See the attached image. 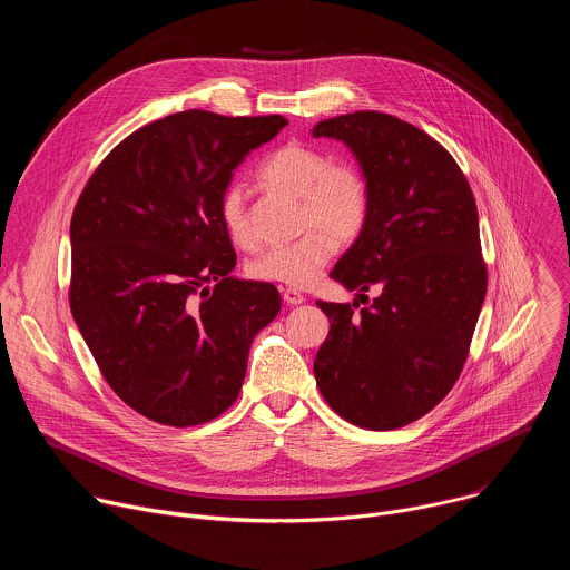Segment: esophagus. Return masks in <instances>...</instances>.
I'll list each match as a JSON object with an SVG mask.
<instances>
[{"mask_svg": "<svg viewBox=\"0 0 570 570\" xmlns=\"http://www.w3.org/2000/svg\"><path fill=\"white\" fill-rule=\"evenodd\" d=\"M282 297H284V302L288 304V306H297V304H302L306 297L299 293V291H295V288H284L282 291Z\"/></svg>", "mask_w": 570, "mask_h": 570, "instance_id": "obj_1", "label": "esophagus"}]
</instances>
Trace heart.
Here are the masks:
<instances>
[{
    "mask_svg": "<svg viewBox=\"0 0 570 570\" xmlns=\"http://www.w3.org/2000/svg\"><path fill=\"white\" fill-rule=\"evenodd\" d=\"M259 178L288 196L299 198L297 225L306 229L288 246L262 253L248 264L259 282L304 288L336 253V243L354 240L370 216V187L352 165H332L330 155L304 144H286L264 159ZM220 223L238 248H257V234L248 214L246 194L238 185L223 191Z\"/></svg>",
    "mask_w": 570,
    "mask_h": 570,
    "instance_id": "obj_1",
    "label": "heart"
}]
</instances>
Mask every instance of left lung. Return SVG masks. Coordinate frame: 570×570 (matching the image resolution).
Segmentation results:
<instances>
[{
  "label": "left lung",
  "mask_w": 570,
  "mask_h": 570,
  "mask_svg": "<svg viewBox=\"0 0 570 570\" xmlns=\"http://www.w3.org/2000/svg\"><path fill=\"white\" fill-rule=\"evenodd\" d=\"M311 135L343 141L370 187L367 223L332 271L368 306L317 302L332 330L315 383L350 424L401 429L449 394L469 354L487 293L475 200L449 150L396 117L361 110Z\"/></svg>",
  "instance_id": "obj_1"
}]
</instances>
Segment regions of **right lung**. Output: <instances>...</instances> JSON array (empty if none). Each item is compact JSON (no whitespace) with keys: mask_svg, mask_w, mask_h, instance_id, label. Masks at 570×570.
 I'll use <instances>...</instances> for the list:
<instances>
[{"mask_svg":"<svg viewBox=\"0 0 570 570\" xmlns=\"http://www.w3.org/2000/svg\"><path fill=\"white\" fill-rule=\"evenodd\" d=\"M286 124L205 110L157 119L108 153L73 207L71 315L110 387L157 424L225 413L253 338L282 308L273 284L232 275L218 203Z\"/></svg>","mask_w":570,"mask_h":570,"instance_id":"right-lung-1","label":"right lung"}]
</instances>
